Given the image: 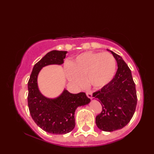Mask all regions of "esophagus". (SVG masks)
Here are the masks:
<instances>
[{
    "instance_id": "obj_1",
    "label": "esophagus",
    "mask_w": 154,
    "mask_h": 154,
    "mask_svg": "<svg viewBox=\"0 0 154 154\" xmlns=\"http://www.w3.org/2000/svg\"><path fill=\"white\" fill-rule=\"evenodd\" d=\"M86 94H87V96L89 98V99H91V98H92V97H93V94H92V93H91V92H87L86 93Z\"/></svg>"
}]
</instances>
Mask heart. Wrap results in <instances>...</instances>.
I'll return each instance as SVG.
<instances>
[{"label": "heart", "instance_id": "heart-1", "mask_svg": "<svg viewBox=\"0 0 154 154\" xmlns=\"http://www.w3.org/2000/svg\"><path fill=\"white\" fill-rule=\"evenodd\" d=\"M116 68L115 58L109 52L89 51L78 55L65 66L67 79L77 87L87 83L100 88L113 79Z\"/></svg>", "mask_w": 154, "mask_h": 154}]
</instances>
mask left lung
<instances>
[{
  "label": "left lung",
  "mask_w": 154,
  "mask_h": 154,
  "mask_svg": "<svg viewBox=\"0 0 154 154\" xmlns=\"http://www.w3.org/2000/svg\"><path fill=\"white\" fill-rule=\"evenodd\" d=\"M110 51L117 62L116 73L109 83L93 94L102 105V111L96 116V124L105 132H112L126 126L135 112L137 104L131 71L119 55Z\"/></svg>",
  "instance_id": "1"
}]
</instances>
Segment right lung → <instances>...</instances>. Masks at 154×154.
<instances>
[{
	"instance_id": "1",
	"label": "right lung",
	"mask_w": 154,
	"mask_h": 154,
	"mask_svg": "<svg viewBox=\"0 0 154 154\" xmlns=\"http://www.w3.org/2000/svg\"><path fill=\"white\" fill-rule=\"evenodd\" d=\"M67 51L53 50L34 65L28 83V105L30 115L42 130L53 134H65L75 126V112L90 102L85 93L72 94L64 90L61 95L50 99L39 91L37 77L41 69L51 64L63 63Z\"/></svg>"
}]
</instances>
